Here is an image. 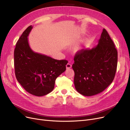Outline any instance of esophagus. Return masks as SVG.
I'll list each match as a JSON object with an SVG mask.
<instances>
[{"label":"esophagus","instance_id":"34e87169","mask_svg":"<svg viewBox=\"0 0 130 130\" xmlns=\"http://www.w3.org/2000/svg\"><path fill=\"white\" fill-rule=\"evenodd\" d=\"M72 67V65H71V64H70V63H68V64H67V65H66V68L67 69H69V68H70Z\"/></svg>","mask_w":130,"mask_h":130}]
</instances>
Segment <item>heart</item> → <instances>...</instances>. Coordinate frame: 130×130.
I'll return each mask as SVG.
<instances>
[{
    "label": "heart",
    "instance_id": "obj_1",
    "mask_svg": "<svg viewBox=\"0 0 130 130\" xmlns=\"http://www.w3.org/2000/svg\"><path fill=\"white\" fill-rule=\"evenodd\" d=\"M77 50H78V49H77Z\"/></svg>",
    "mask_w": 130,
    "mask_h": 130
}]
</instances>
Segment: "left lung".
Listing matches in <instances>:
<instances>
[{
  "label": "left lung",
  "mask_w": 130,
  "mask_h": 130,
  "mask_svg": "<svg viewBox=\"0 0 130 130\" xmlns=\"http://www.w3.org/2000/svg\"><path fill=\"white\" fill-rule=\"evenodd\" d=\"M74 60L72 68L76 90L83 95L92 96L104 91L113 81L118 52L107 31L104 29L98 45L91 49L78 51Z\"/></svg>",
  "instance_id": "left-lung-1"
}]
</instances>
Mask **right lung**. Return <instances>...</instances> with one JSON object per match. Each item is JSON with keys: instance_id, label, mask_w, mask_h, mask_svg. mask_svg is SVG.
I'll list each match as a JSON object with an SVG mask.
<instances>
[{"instance_id": "obj_1", "label": "right lung", "mask_w": 130, "mask_h": 130, "mask_svg": "<svg viewBox=\"0 0 130 130\" xmlns=\"http://www.w3.org/2000/svg\"><path fill=\"white\" fill-rule=\"evenodd\" d=\"M32 29V25L27 27L15 45L14 71L17 81L26 91L41 96L54 89L56 78L66 70L68 61L55 60L33 52L27 38Z\"/></svg>"}]
</instances>
